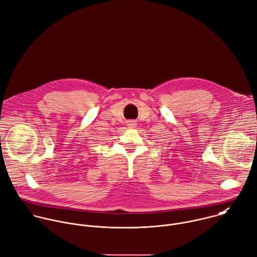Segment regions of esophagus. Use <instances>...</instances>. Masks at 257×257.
<instances>
[{
    "label": "esophagus",
    "instance_id": "obj_1",
    "mask_svg": "<svg viewBox=\"0 0 257 257\" xmlns=\"http://www.w3.org/2000/svg\"><path fill=\"white\" fill-rule=\"evenodd\" d=\"M126 125H127L129 128H134V127H136L137 123H136V121H133V120H128V121L126 122Z\"/></svg>",
    "mask_w": 257,
    "mask_h": 257
}]
</instances>
